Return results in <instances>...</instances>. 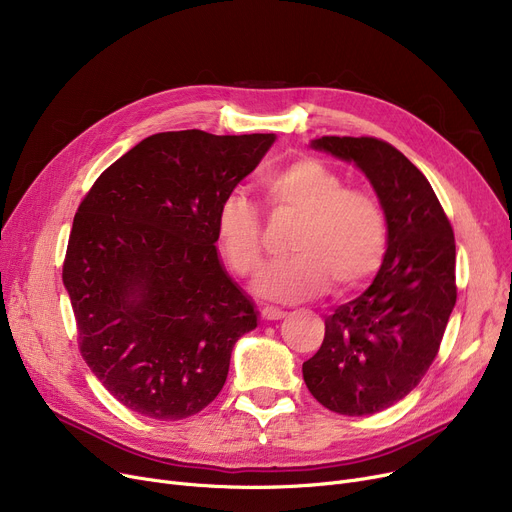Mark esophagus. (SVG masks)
<instances>
[{
  "label": "esophagus",
  "instance_id": "esophagus-1",
  "mask_svg": "<svg viewBox=\"0 0 512 512\" xmlns=\"http://www.w3.org/2000/svg\"><path fill=\"white\" fill-rule=\"evenodd\" d=\"M286 315V311H282V309H278V307H263L261 309V317L263 319H267V321H278V319H282Z\"/></svg>",
  "mask_w": 512,
  "mask_h": 512
}]
</instances>
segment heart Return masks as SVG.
Segmentation results:
<instances>
[{"label": "heart", "instance_id": "1", "mask_svg": "<svg viewBox=\"0 0 512 512\" xmlns=\"http://www.w3.org/2000/svg\"><path fill=\"white\" fill-rule=\"evenodd\" d=\"M274 218H297L290 259L274 263L259 282L263 297L303 301L334 284L338 292L363 288L386 259L388 215L361 188L315 157H297L267 170L259 180ZM215 240L230 270L242 278L263 265L261 211L240 191L228 193L215 211Z\"/></svg>", "mask_w": 512, "mask_h": 512}]
</instances>
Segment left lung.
<instances>
[{"mask_svg":"<svg viewBox=\"0 0 512 512\" xmlns=\"http://www.w3.org/2000/svg\"><path fill=\"white\" fill-rule=\"evenodd\" d=\"M311 145L365 172L388 215V251L361 297L326 319L303 378L326 409L373 415L405 398L440 351L456 303L454 232L432 184L390 143L321 137Z\"/></svg>","mask_w":512,"mask_h":512,"instance_id":"8db88e82","label":"left lung"}]
</instances>
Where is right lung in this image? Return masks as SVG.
<instances>
[{
    "label": "right lung",
    "mask_w": 512,
    "mask_h": 512,
    "mask_svg": "<svg viewBox=\"0 0 512 512\" xmlns=\"http://www.w3.org/2000/svg\"><path fill=\"white\" fill-rule=\"evenodd\" d=\"M274 141L157 132L80 201L62 278L80 355L126 409L178 421L224 388L257 313L218 259L215 211Z\"/></svg>",
    "instance_id": "obj_1"
}]
</instances>
